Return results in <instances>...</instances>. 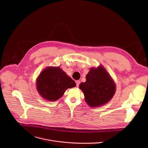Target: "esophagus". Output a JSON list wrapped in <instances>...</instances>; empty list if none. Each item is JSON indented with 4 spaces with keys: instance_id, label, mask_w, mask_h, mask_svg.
<instances>
[{
    "instance_id": "1",
    "label": "esophagus",
    "mask_w": 148,
    "mask_h": 148,
    "mask_svg": "<svg viewBox=\"0 0 148 148\" xmlns=\"http://www.w3.org/2000/svg\"><path fill=\"white\" fill-rule=\"evenodd\" d=\"M75 83H76V87H78L79 85V83H80V81L79 80H77L75 81Z\"/></svg>"
}]
</instances>
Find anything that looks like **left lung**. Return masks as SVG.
Returning a JSON list of instances; mask_svg holds the SVG:
<instances>
[{"mask_svg": "<svg viewBox=\"0 0 148 148\" xmlns=\"http://www.w3.org/2000/svg\"><path fill=\"white\" fill-rule=\"evenodd\" d=\"M79 88L85 96L86 102L92 107L107 103L114 96L116 89L114 81L102 66L91 69L86 75V81L80 84Z\"/></svg>", "mask_w": 148, "mask_h": 148, "instance_id": "left-lung-1", "label": "left lung"}]
</instances>
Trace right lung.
Instances as JSON below:
<instances>
[{
	"label": "right lung",
	"mask_w": 148,
	"mask_h": 148,
	"mask_svg": "<svg viewBox=\"0 0 148 148\" xmlns=\"http://www.w3.org/2000/svg\"><path fill=\"white\" fill-rule=\"evenodd\" d=\"M75 86V82L59 67L45 69L37 79L38 93L50 101L58 99L67 88Z\"/></svg>",
	"instance_id": "obj_1"
}]
</instances>
